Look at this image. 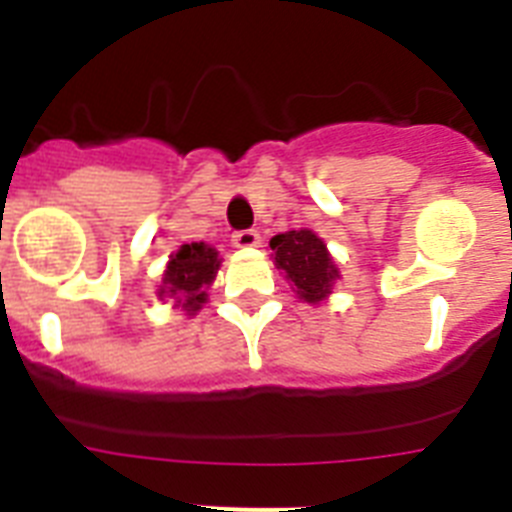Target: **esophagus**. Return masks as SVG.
<instances>
[{
  "mask_svg": "<svg viewBox=\"0 0 512 512\" xmlns=\"http://www.w3.org/2000/svg\"><path fill=\"white\" fill-rule=\"evenodd\" d=\"M261 243V235L259 230H238L233 233V246L235 248H253Z\"/></svg>",
  "mask_w": 512,
  "mask_h": 512,
  "instance_id": "esophagus-1",
  "label": "esophagus"
}]
</instances>
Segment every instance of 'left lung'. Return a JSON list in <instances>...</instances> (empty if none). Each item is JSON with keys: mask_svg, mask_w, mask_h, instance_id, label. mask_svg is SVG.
Instances as JSON below:
<instances>
[{"mask_svg": "<svg viewBox=\"0 0 512 512\" xmlns=\"http://www.w3.org/2000/svg\"><path fill=\"white\" fill-rule=\"evenodd\" d=\"M277 269L295 284L297 295L305 302H320L338 279V269L328 248L312 230H289L269 241Z\"/></svg>", "mask_w": 512, "mask_h": 512, "instance_id": "obj_1", "label": "left lung"}]
</instances>
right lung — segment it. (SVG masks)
<instances>
[{"instance_id":"obj_1","label":"right lung","mask_w":512,"mask_h":512,"mask_svg":"<svg viewBox=\"0 0 512 512\" xmlns=\"http://www.w3.org/2000/svg\"><path fill=\"white\" fill-rule=\"evenodd\" d=\"M217 266L220 259L215 248L205 243H187L171 256L158 297H176L182 310L197 312L205 302V287L215 279Z\"/></svg>"}]
</instances>
